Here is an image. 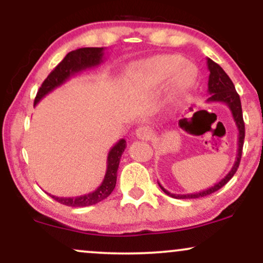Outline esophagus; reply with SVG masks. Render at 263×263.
I'll return each instance as SVG.
<instances>
[{"instance_id":"34e87169","label":"esophagus","mask_w":263,"mask_h":263,"mask_svg":"<svg viewBox=\"0 0 263 263\" xmlns=\"http://www.w3.org/2000/svg\"><path fill=\"white\" fill-rule=\"evenodd\" d=\"M152 129L148 126H141L136 131V137L140 138V140H149L152 137Z\"/></svg>"}]
</instances>
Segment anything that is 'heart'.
Returning a JSON list of instances; mask_svg holds the SVG:
<instances>
[{"label": "heart", "mask_w": 263, "mask_h": 263, "mask_svg": "<svg viewBox=\"0 0 263 263\" xmlns=\"http://www.w3.org/2000/svg\"><path fill=\"white\" fill-rule=\"evenodd\" d=\"M182 63L183 59L180 57L158 55L138 65V71L153 87L159 86L171 77L168 93L172 100H176L182 96L192 81L189 68L186 65H180Z\"/></svg>", "instance_id": "obj_1"}]
</instances>
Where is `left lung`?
Returning <instances> with one entry per match:
<instances>
[{"mask_svg":"<svg viewBox=\"0 0 263 263\" xmlns=\"http://www.w3.org/2000/svg\"><path fill=\"white\" fill-rule=\"evenodd\" d=\"M206 64L208 69H209V80H208V92L210 93L209 98L206 99V102H222L226 106L230 108L232 119H234L235 123H236L237 129H238V136H237V155H236V161H235L234 165H232L231 171L226 174L225 178H222L218 184H215L211 188L203 190V192L195 193V194H173L170 193L168 190H165L163 186L159 184L161 189L167 195H170L172 198L176 199H197L201 197H206V195L213 194L216 190L225 185L229 180L234 177V174L236 173L238 164L241 161V155H242V147H243V140H245V123H243V117H242V108H241V101L240 96L235 90L234 83H232L229 75L225 73L224 69L221 68L219 64H216L215 62H213L210 58H206Z\"/></svg>","mask_w":263,"mask_h":263,"instance_id":"1","label":"left lung"}]
</instances>
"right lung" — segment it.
<instances>
[{"instance_id": "1", "label": "right lung", "mask_w": 263, "mask_h": 263, "mask_svg": "<svg viewBox=\"0 0 263 263\" xmlns=\"http://www.w3.org/2000/svg\"><path fill=\"white\" fill-rule=\"evenodd\" d=\"M102 59H104V48H80V49L73 50V52L66 54L65 58L55 66V69L48 75L47 79L39 87L37 96H35L34 105H37L47 93L53 91L55 87L60 86L66 80L70 79L73 75L80 73V71L85 70L87 68H93V66L101 64ZM125 148L126 141L122 138L110 149L107 156L106 174H105L101 185L93 192L89 193V194L80 195V197L69 198L49 195L54 200L63 205H66V206H90V205L100 203L104 199H106L115 189L120 158H121Z\"/></svg>"}]
</instances>
